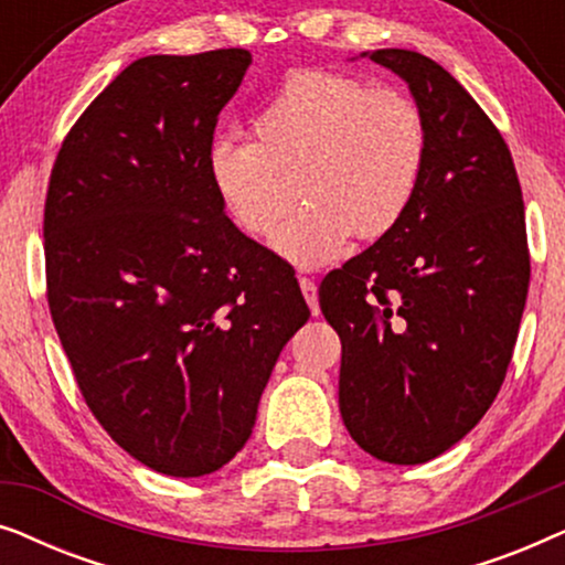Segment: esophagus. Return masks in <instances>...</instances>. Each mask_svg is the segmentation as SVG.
I'll return each instance as SVG.
<instances>
[{
    "instance_id": "esophagus-1",
    "label": "esophagus",
    "mask_w": 565,
    "mask_h": 565,
    "mask_svg": "<svg viewBox=\"0 0 565 565\" xmlns=\"http://www.w3.org/2000/svg\"><path fill=\"white\" fill-rule=\"evenodd\" d=\"M298 285H300V290H303V298H306L308 308H311V313L319 316L321 308H319V290H316V282L311 280V277H300Z\"/></svg>"
}]
</instances>
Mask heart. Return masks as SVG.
<instances>
[{
    "label": "heart",
    "mask_w": 565,
    "mask_h": 565,
    "mask_svg": "<svg viewBox=\"0 0 565 565\" xmlns=\"http://www.w3.org/2000/svg\"><path fill=\"white\" fill-rule=\"evenodd\" d=\"M254 141L223 136L207 167L246 234L273 236L300 267L337 259L358 234L383 238L412 211L429 159V128L406 92L370 89L337 72H298L254 115Z\"/></svg>",
    "instance_id": "1"
}]
</instances>
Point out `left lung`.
<instances>
[{
    "label": "left lung",
    "mask_w": 565,
    "mask_h": 565,
    "mask_svg": "<svg viewBox=\"0 0 565 565\" xmlns=\"http://www.w3.org/2000/svg\"><path fill=\"white\" fill-rule=\"evenodd\" d=\"M370 56L408 84L429 159L406 218L323 277L342 339L339 412L362 450L419 466L481 422L504 383L530 285L522 188L473 97L416 51Z\"/></svg>",
    "instance_id": "obj_1"
}]
</instances>
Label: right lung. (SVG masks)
<instances>
[{
	"label": "right lung",
	"mask_w": 565,
	"mask_h": 565,
	"mask_svg": "<svg viewBox=\"0 0 565 565\" xmlns=\"http://www.w3.org/2000/svg\"><path fill=\"white\" fill-rule=\"evenodd\" d=\"M249 64L244 49L134 61L68 130L45 195L49 308L76 385L122 450L174 478L242 450L311 316L207 167Z\"/></svg>",
	"instance_id": "1"
}]
</instances>
